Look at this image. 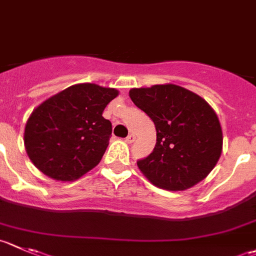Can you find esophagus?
<instances>
[{
    "mask_svg": "<svg viewBox=\"0 0 256 256\" xmlns=\"http://www.w3.org/2000/svg\"><path fill=\"white\" fill-rule=\"evenodd\" d=\"M135 135H134V134H128V136H126V139H125V142H128V144H131V142H135Z\"/></svg>",
    "mask_w": 256,
    "mask_h": 256,
    "instance_id": "esophagus-1",
    "label": "esophagus"
}]
</instances>
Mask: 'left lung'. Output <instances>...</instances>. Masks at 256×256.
Wrapping results in <instances>:
<instances>
[{
	"mask_svg": "<svg viewBox=\"0 0 256 256\" xmlns=\"http://www.w3.org/2000/svg\"><path fill=\"white\" fill-rule=\"evenodd\" d=\"M128 94L156 130L152 152L138 160L142 174L170 190H184L206 178L222 150V130L211 106L176 84L132 88Z\"/></svg>",
	"mask_w": 256,
	"mask_h": 256,
	"instance_id": "8db88e82",
	"label": "left lung"
}]
</instances>
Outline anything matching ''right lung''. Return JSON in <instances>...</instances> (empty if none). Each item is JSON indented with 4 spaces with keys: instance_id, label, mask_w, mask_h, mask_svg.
Segmentation results:
<instances>
[{
    "instance_id": "obj_1",
    "label": "right lung",
    "mask_w": 256,
    "mask_h": 256,
    "mask_svg": "<svg viewBox=\"0 0 256 256\" xmlns=\"http://www.w3.org/2000/svg\"><path fill=\"white\" fill-rule=\"evenodd\" d=\"M118 94L93 83L76 84L42 102L28 117L24 134L30 160L45 176L70 182L101 162L112 125L102 116Z\"/></svg>"
}]
</instances>
